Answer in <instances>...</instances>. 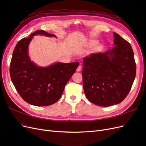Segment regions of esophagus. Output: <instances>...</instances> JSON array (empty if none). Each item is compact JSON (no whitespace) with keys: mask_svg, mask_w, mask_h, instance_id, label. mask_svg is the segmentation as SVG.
Returning a JSON list of instances; mask_svg holds the SVG:
<instances>
[{"mask_svg":"<svg viewBox=\"0 0 146 146\" xmlns=\"http://www.w3.org/2000/svg\"><path fill=\"white\" fill-rule=\"evenodd\" d=\"M81 69H82V66L81 65H79L78 66V68H77V72H80V70H81Z\"/></svg>","mask_w":146,"mask_h":146,"instance_id":"1","label":"esophagus"}]
</instances>
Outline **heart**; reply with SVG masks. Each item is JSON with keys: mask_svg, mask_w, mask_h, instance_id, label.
I'll use <instances>...</instances> for the list:
<instances>
[{"mask_svg": "<svg viewBox=\"0 0 146 146\" xmlns=\"http://www.w3.org/2000/svg\"><path fill=\"white\" fill-rule=\"evenodd\" d=\"M95 44H96V41H92L90 42V44H91V46L94 45Z\"/></svg>", "mask_w": 146, "mask_h": 146, "instance_id": "obj_1", "label": "heart"}]
</instances>
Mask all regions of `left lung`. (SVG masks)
Listing matches in <instances>:
<instances>
[{
	"label": "left lung",
	"instance_id": "1",
	"mask_svg": "<svg viewBox=\"0 0 146 146\" xmlns=\"http://www.w3.org/2000/svg\"><path fill=\"white\" fill-rule=\"evenodd\" d=\"M114 46L83 60L84 92L91 103L108 107L121 103L131 90L136 66L130 44L113 33Z\"/></svg>",
	"mask_w": 146,
	"mask_h": 146
}]
</instances>
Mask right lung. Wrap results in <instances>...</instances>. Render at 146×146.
<instances>
[{"instance_id":"right-lung-1","label":"right lung","mask_w":146,"mask_h":146,"mask_svg":"<svg viewBox=\"0 0 146 146\" xmlns=\"http://www.w3.org/2000/svg\"><path fill=\"white\" fill-rule=\"evenodd\" d=\"M36 35L55 36L39 30L21 39L13 53L10 74L16 91L26 102L35 106H48L60 99L79 63H56L46 68L38 67L30 61L27 52L29 43Z\"/></svg>"}]
</instances>
